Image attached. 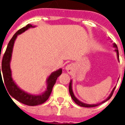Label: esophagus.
I'll return each instance as SVG.
<instances>
[{
    "label": "esophagus",
    "mask_w": 125,
    "mask_h": 125,
    "mask_svg": "<svg viewBox=\"0 0 125 125\" xmlns=\"http://www.w3.org/2000/svg\"><path fill=\"white\" fill-rule=\"evenodd\" d=\"M66 70L68 71V73H71V71H73V66H71V65H68V66H66Z\"/></svg>",
    "instance_id": "1"
}]
</instances>
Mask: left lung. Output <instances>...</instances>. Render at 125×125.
Masks as SVG:
<instances>
[{
	"label": "left lung",
	"mask_w": 125,
	"mask_h": 125,
	"mask_svg": "<svg viewBox=\"0 0 125 125\" xmlns=\"http://www.w3.org/2000/svg\"><path fill=\"white\" fill-rule=\"evenodd\" d=\"M113 46H114L115 47H116V52L117 53V56H118V60L120 61V59H119V52H118V47H117V46L116 44H113ZM116 88V87H115L114 88H113V91H111V94H110V95L108 97V98L106 99L105 100H104L103 102L101 103H100L98 104H85V103H83L81 102L80 101H79V100L77 99V98H76V97L74 96V95L73 94V90H72V86H71V81L70 83H69V93H70V95L71 96V98H72L73 100H74V101L75 103H76L78 105L80 106H82V107H87V108H91V107H95V106H99L101 104L103 103L106 102V101H108V100H109L110 99V98H111V96H112L113 94V92H114L115 91V89Z\"/></svg>",
	"instance_id": "1"
}]
</instances>
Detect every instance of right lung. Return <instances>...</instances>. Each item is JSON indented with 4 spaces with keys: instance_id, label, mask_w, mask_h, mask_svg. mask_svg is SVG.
<instances>
[{
    "instance_id": "right-lung-1",
    "label": "right lung",
    "mask_w": 125,
    "mask_h": 125,
    "mask_svg": "<svg viewBox=\"0 0 125 125\" xmlns=\"http://www.w3.org/2000/svg\"><path fill=\"white\" fill-rule=\"evenodd\" d=\"M32 27V25L31 24H27L25 27H22L13 36V37H12V39L9 42L5 53L3 56L2 61V69H2L3 78H4V83L6 86L5 88L7 89V91H8L10 95L15 98L16 100L28 106H36L44 103L49 98L52 92V90L53 86L56 83L57 78L61 74L62 69H60L56 71V72L52 73L50 75V76L47 80V90L40 95H32V94L27 93L21 90L17 85L15 84L14 81L12 80V78L11 77V71L10 68V61L14 43L17 35L24 32L29 28ZM0 78L1 79H2V76H1V71L0 79Z\"/></svg>"
}]
</instances>
